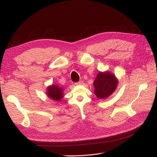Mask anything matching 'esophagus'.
Returning <instances> with one entry per match:
<instances>
[{
  "label": "esophagus",
  "mask_w": 157,
  "mask_h": 157,
  "mask_svg": "<svg viewBox=\"0 0 157 157\" xmlns=\"http://www.w3.org/2000/svg\"><path fill=\"white\" fill-rule=\"evenodd\" d=\"M82 84H83V81H82V80H80V81H79L78 82H76L75 85H81Z\"/></svg>",
  "instance_id": "34e87169"
}]
</instances>
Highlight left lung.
Masks as SVG:
<instances>
[{
	"label": "left lung",
	"instance_id": "1",
	"mask_svg": "<svg viewBox=\"0 0 157 157\" xmlns=\"http://www.w3.org/2000/svg\"><path fill=\"white\" fill-rule=\"evenodd\" d=\"M118 79L115 75L109 71L99 72L94 81V94L99 99H105L115 91Z\"/></svg>",
	"mask_w": 157,
	"mask_h": 157
}]
</instances>
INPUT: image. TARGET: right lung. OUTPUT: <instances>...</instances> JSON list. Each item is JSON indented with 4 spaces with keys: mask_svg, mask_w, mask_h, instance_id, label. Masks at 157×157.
<instances>
[{
    "mask_svg": "<svg viewBox=\"0 0 157 157\" xmlns=\"http://www.w3.org/2000/svg\"><path fill=\"white\" fill-rule=\"evenodd\" d=\"M46 96L55 101H59L64 96L63 88L58 84H52L46 89Z\"/></svg>",
    "mask_w": 157,
    "mask_h": 157,
    "instance_id": "right-lung-1",
    "label": "right lung"
}]
</instances>
